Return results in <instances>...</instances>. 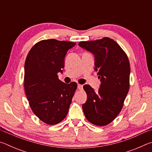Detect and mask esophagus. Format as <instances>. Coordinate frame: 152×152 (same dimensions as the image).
Wrapping results in <instances>:
<instances>
[{"label":"esophagus","instance_id":"34e87169","mask_svg":"<svg viewBox=\"0 0 152 152\" xmlns=\"http://www.w3.org/2000/svg\"><path fill=\"white\" fill-rule=\"evenodd\" d=\"M82 87H83V86L81 85V84H78V90H82Z\"/></svg>","mask_w":152,"mask_h":152}]
</instances>
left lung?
<instances>
[{"label": "left lung", "mask_w": 152, "mask_h": 152, "mask_svg": "<svg viewBox=\"0 0 152 152\" xmlns=\"http://www.w3.org/2000/svg\"><path fill=\"white\" fill-rule=\"evenodd\" d=\"M78 45L93 53L94 70L101 82L97 92L88 84L83 86L87 100L82 110L89 122L105 126L117 117L123 108L129 89V61L120 45L109 37L80 42Z\"/></svg>", "instance_id": "left-lung-1"}]
</instances>
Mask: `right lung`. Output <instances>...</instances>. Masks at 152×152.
Returning <instances> with one entry per match:
<instances>
[{
    "label": "right lung",
    "instance_id": "1",
    "mask_svg": "<svg viewBox=\"0 0 152 152\" xmlns=\"http://www.w3.org/2000/svg\"><path fill=\"white\" fill-rule=\"evenodd\" d=\"M76 43L54 39L42 40L33 46L25 63L24 87L34 114L48 125L63 121L77 88L72 82L66 84L58 78L64 59Z\"/></svg>",
    "mask_w": 152,
    "mask_h": 152
}]
</instances>
